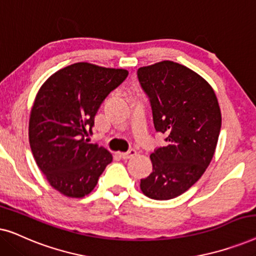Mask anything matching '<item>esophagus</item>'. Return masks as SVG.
Segmentation results:
<instances>
[{
	"instance_id": "1",
	"label": "esophagus",
	"mask_w": 256,
	"mask_h": 256,
	"mask_svg": "<svg viewBox=\"0 0 256 256\" xmlns=\"http://www.w3.org/2000/svg\"><path fill=\"white\" fill-rule=\"evenodd\" d=\"M136 155V152L134 149H130L129 150V152H122V154H120V157L122 160H129V158H132V157H134Z\"/></svg>"
}]
</instances>
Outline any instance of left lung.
Wrapping results in <instances>:
<instances>
[{
    "mask_svg": "<svg viewBox=\"0 0 256 256\" xmlns=\"http://www.w3.org/2000/svg\"><path fill=\"white\" fill-rule=\"evenodd\" d=\"M149 96L156 132L164 146L150 155L152 172L141 180V191L156 200L176 198L202 176L214 155L222 112L211 85L186 66L171 60L138 70Z\"/></svg>",
    "mask_w": 256,
    "mask_h": 256,
    "instance_id": "left-lung-1",
    "label": "left lung"
}]
</instances>
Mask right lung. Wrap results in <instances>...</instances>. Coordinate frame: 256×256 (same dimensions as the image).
<instances>
[{
	"instance_id": "add662e5",
	"label": "right lung",
	"mask_w": 256,
	"mask_h": 256,
	"mask_svg": "<svg viewBox=\"0 0 256 256\" xmlns=\"http://www.w3.org/2000/svg\"><path fill=\"white\" fill-rule=\"evenodd\" d=\"M127 76L124 68L76 62L54 73L38 90L29 120L30 148L51 186L66 197L90 194L113 160L86 138L102 101Z\"/></svg>"
}]
</instances>
